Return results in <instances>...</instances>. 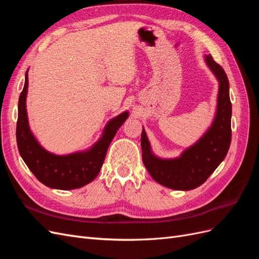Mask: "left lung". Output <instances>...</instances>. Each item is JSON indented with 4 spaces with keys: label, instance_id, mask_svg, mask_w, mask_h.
Masks as SVG:
<instances>
[{
    "label": "left lung",
    "instance_id": "8db88e82",
    "mask_svg": "<svg viewBox=\"0 0 259 259\" xmlns=\"http://www.w3.org/2000/svg\"><path fill=\"white\" fill-rule=\"evenodd\" d=\"M205 62L219 83L217 109L211 125L197 143L185 149L178 158L161 159L142 132L143 162L149 174L160 185L174 190H192L213 174L228 153L231 143L232 106L229 95V80L225 70L210 55Z\"/></svg>",
    "mask_w": 259,
    "mask_h": 259
}]
</instances>
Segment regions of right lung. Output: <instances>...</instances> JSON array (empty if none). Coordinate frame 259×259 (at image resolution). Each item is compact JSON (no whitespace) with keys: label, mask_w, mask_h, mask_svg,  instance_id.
<instances>
[{"label":"right lung","mask_w":259,"mask_h":259,"mask_svg":"<svg viewBox=\"0 0 259 259\" xmlns=\"http://www.w3.org/2000/svg\"><path fill=\"white\" fill-rule=\"evenodd\" d=\"M28 84L27 70L25 86L18 101L16 128L18 150L22 160L42 184L54 189L72 190L90 184L99 174L109 145L128 117V112L125 111L109 121L103 136L89 150L57 155L45 150L30 130L26 106Z\"/></svg>","instance_id":"obj_1"}]
</instances>
